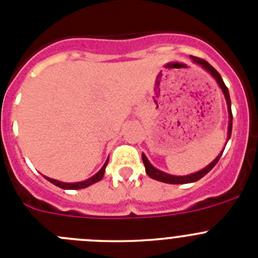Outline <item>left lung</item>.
I'll list each match as a JSON object with an SVG mask.
<instances>
[{
	"label": "left lung",
	"instance_id": "left-lung-1",
	"mask_svg": "<svg viewBox=\"0 0 258 258\" xmlns=\"http://www.w3.org/2000/svg\"><path fill=\"white\" fill-rule=\"evenodd\" d=\"M191 59H192L195 63H198L199 66H202V67L204 68L207 72H209V74L213 76V79L217 81L218 86H220L221 90H222V93H223V95H225V99H226V103H227V111H229V127H227V141H229L230 136H231V131H232L231 101H230L229 89H227V86L225 85V83H223V80H222V77H221V75L218 74L217 71L214 70V68L212 67L211 64H209L208 61L204 60V59L197 58V56H191ZM223 150H225V149H223ZM222 152H221V154L218 155V156L216 157V159H214V160L212 161L211 164H208L206 168H203V169L199 170V172L192 173V174H188V175H172V174H168V173L161 172V170L156 169L155 166L151 165V163H150L149 159L146 157L145 154H142V160H143V164H145L146 173H147V174H149L152 179H156V181L164 182V183H172V184L191 183V182H197V181H199L200 178H203V177H204V175H206L207 173H208L209 170H211L212 168H213V166L218 163V160H220V157H221V155H222Z\"/></svg>",
	"mask_w": 258,
	"mask_h": 258
}]
</instances>
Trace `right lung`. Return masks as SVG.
<instances>
[{"instance_id": "1", "label": "right lung", "mask_w": 258, "mask_h": 258, "mask_svg": "<svg viewBox=\"0 0 258 258\" xmlns=\"http://www.w3.org/2000/svg\"><path fill=\"white\" fill-rule=\"evenodd\" d=\"M107 163H108V160L104 163V165L102 166L101 170H99L97 174H94L93 177H90V178L85 179V181H83V182H74V183H67V182L56 181V179L49 178V177H45V178H46L49 182H51L52 184H55V186H58V187H60V188H64V190H80V188H85V187H88V186H90V184L97 183V182L101 181V179L103 178L104 172H106Z\"/></svg>"}]
</instances>
